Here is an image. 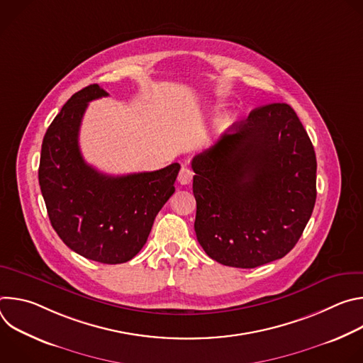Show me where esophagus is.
Listing matches in <instances>:
<instances>
[{
	"label": "esophagus",
	"mask_w": 363,
	"mask_h": 363,
	"mask_svg": "<svg viewBox=\"0 0 363 363\" xmlns=\"http://www.w3.org/2000/svg\"><path fill=\"white\" fill-rule=\"evenodd\" d=\"M192 177H194V172L192 169L188 167V165H182L179 174H178V181L181 185H188L191 181H192Z\"/></svg>",
	"instance_id": "esophagus-1"
}]
</instances>
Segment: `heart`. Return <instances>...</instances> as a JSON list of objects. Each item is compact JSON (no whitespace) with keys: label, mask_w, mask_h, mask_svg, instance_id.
<instances>
[{"label":"heart","mask_w":363,"mask_h":363,"mask_svg":"<svg viewBox=\"0 0 363 363\" xmlns=\"http://www.w3.org/2000/svg\"><path fill=\"white\" fill-rule=\"evenodd\" d=\"M227 122H228V116H223V118H221V121H220V123H221V125H227Z\"/></svg>","instance_id":"heart-1"}]
</instances>
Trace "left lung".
<instances>
[{"instance_id":"obj_1","label":"left lung","mask_w":363,"mask_h":363,"mask_svg":"<svg viewBox=\"0 0 363 363\" xmlns=\"http://www.w3.org/2000/svg\"><path fill=\"white\" fill-rule=\"evenodd\" d=\"M192 160L196 240L213 260L254 269L298 241L316 202V153L287 103L234 123Z\"/></svg>"}]
</instances>
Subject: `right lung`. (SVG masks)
I'll return each instance as SVG.
<instances>
[{"instance_id":"add662e5","label":"right lung","mask_w":363,"mask_h":363,"mask_svg":"<svg viewBox=\"0 0 363 363\" xmlns=\"http://www.w3.org/2000/svg\"><path fill=\"white\" fill-rule=\"evenodd\" d=\"M105 96L90 84L66 101L44 135L38 182L63 242L89 260L121 264L145 245L155 217L175 192L181 165L122 177L87 165L79 146L82 119L89 101Z\"/></svg>"}]
</instances>
